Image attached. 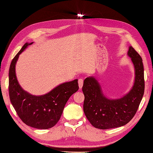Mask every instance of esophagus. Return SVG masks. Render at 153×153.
Listing matches in <instances>:
<instances>
[{
	"instance_id": "34e87169",
	"label": "esophagus",
	"mask_w": 153,
	"mask_h": 153,
	"mask_svg": "<svg viewBox=\"0 0 153 153\" xmlns=\"http://www.w3.org/2000/svg\"><path fill=\"white\" fill-rule=\"evenodd\" d=\"M83 84H84V80H83L82 78H80V79L78 80V87H79V89H82Z\"/></svg>"
}]
</instances>
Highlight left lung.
Returning a JSON list of instances; mask_svg holds the SVG:
<instances>
[{"instance_id":"left-lung-1","label":"left lung","mask_w":153,"mask_h":153,"mask_svg":"<svg viewBox=\"0 0 153 153\" xmlns=\"http://www.w3.org/2000/svg\"><path fill=\"white\" fill-rule=\"evenodd\" d=\"M127 54L133 64L135 79L130 90L121 98H108L96 76H90L84 82V112L96 128L106 129L124 126L134 117L141 102L145 87L142 59L131 46Z\"/></svg>"}]
</instances>
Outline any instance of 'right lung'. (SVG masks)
I'll list each match as a JSON object with an SVG mask.
<instances>
[{"label":"right lung","instance_id":"1","mask_svg":"<svg viewBox=\"0 0 153 153\" xmlns=\"http://www.w3.org/2000/svg\"><path fill=\"white\" fill-rule=\"evenodd\" d=\"M32 43H26L11 61L9 93L11 104L23 122L32 128L46 129L57 123L68 100L79 87L75 79L59 84L43 95L31 94L23 89L16 77V64L19 55Z\"/></svg>","mask_w":153,"mask_h":153}]
</instances>
